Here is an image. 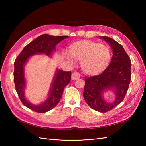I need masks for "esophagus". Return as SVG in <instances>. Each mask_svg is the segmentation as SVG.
<instances>
[{"label":"esophagus","instance_id":"obj_1","mask_svg":"<svg viewBox=\"0 0 146 146\" xmlns=\"http://www.w3.org/2000/svg\"><path fill=\"white\" fill-rule=\"evenodd\" d=\"M80 78V75L78 72H74L72 75H71V79L73 80H78Z\"/></svg>","mask_w":146,"mask_h":146}]
</instances>
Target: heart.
I'll return each mask as SVG.
<instances>
[{
	"mask_svg": "<svg viewBox=\"0 0 146 146\" xmlns=\"http://www.w3.org/2000/svg\"><path fill=\"white\" fill-rule=\"evenodd\" d=\"M68 52L72 58L81 61L82 70L88 75H97L103 72L111 56L108 46L89 40L73 43L68 48Z\"/></svg>",
	"mask_w": 146,
	"mask_h": 146,
	"instance_id": "obj_1",
	"label": "heart"
}]
</instances>
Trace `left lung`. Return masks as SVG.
I'll return each instance as SVG.
<instances>
[{"label": "left lung", "instance_id": "8db88e82", "mask_svg": "<svg viewBox=\"0 0 146 146\" xmlns=\"http://www.w3.org/2000/svg\"><path fill=\"white\" fill-rule=\"evenodd\" d=\"M110 44L113 56L108 66L98 75L85 77L83 97L92 109L107 112L122 102L128 90L131 80V61L123 46L112 38L102 37ZM114 88L116 98L112 103H107L102 98L104 90Z\"/></svg>", "mask_w": 146, "mask_h": 146}]
</instances>
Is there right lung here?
<instances>
[{
	"instance_id": "add662e5",
	"label": "right lung",
	"mask_w": 146,
	"mask_h": 146,
	"mask_svg": "<svg viewBox=\"0 0 146 146\" xmlns=\"http://www.w3.org/2000/svg\"><path fill=\"white\" fill-rule=\"evenodd\" d=\"M68 36H54L44 34L24 48L14 61V81L15 90L22 103L31 110L38 113H45L56 105L61 98L64 88L70 82L71 72L58 70L56 73L54 82L48 98L40 105H34L24 97V88L25 79L24 76V66L27 59L35 54L44 53L48 56L56 50V45Z\"/></svg>"
}]
</instances>
